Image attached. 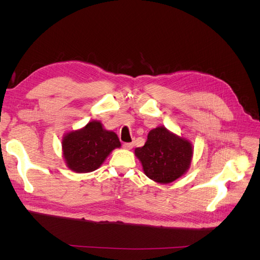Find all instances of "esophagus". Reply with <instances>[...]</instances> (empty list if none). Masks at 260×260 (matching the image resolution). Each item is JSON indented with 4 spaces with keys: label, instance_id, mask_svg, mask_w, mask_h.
I'll return each mask as SVG.
<instances>
[{
    "label": "esophagus",
    "instance_id": "1",
    "mask_svg": "<svg viewBox=\"0 0 260 260\" xmlns=\"http://www.w3.org/2000/svg\"><path fill=\"white\" fill-rule=\"evenodd\" d=\"M133 145H135L133 143H123V147L127 149H131L133 147Z\"/></svg>",
    "mask_w": 260,
    "mask_h": 260
}]
</instances>
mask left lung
<instances>
[{"mask_svg":"<svg viewBox=\"0 0 260 260\" xmlns=\"http://www.w3.org/2000/svg\"><path fill=\"white\" fill-rule=\"evenodd\" d=\"M135 152L149 179L159 183H170L187 170L193 149L187 140L158 127L149 131L144 146L136 148Z\"/></svg>","mask_w":260,"mask_h":260,"instance_id":"left-lung-1","label":"left lung"}]
</instances>
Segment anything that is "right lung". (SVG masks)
<instances>
[{"instance_id": "1", "label": "right lung", "mask_w": 260, "mask_h": 260, "mask_svg": "<svg viewBox=\"0 0 260 260\" xmlns=\"http://www.w3.org/2000/svg\"><path fill=\"white\" fill-rule=\"evenodd\" d=\"M120 141L113 131L104 130L99 121H90L79 131L70 132L62 140V151L68 167L76 172L98 169Z\"/></svg>"}]
</instances>
